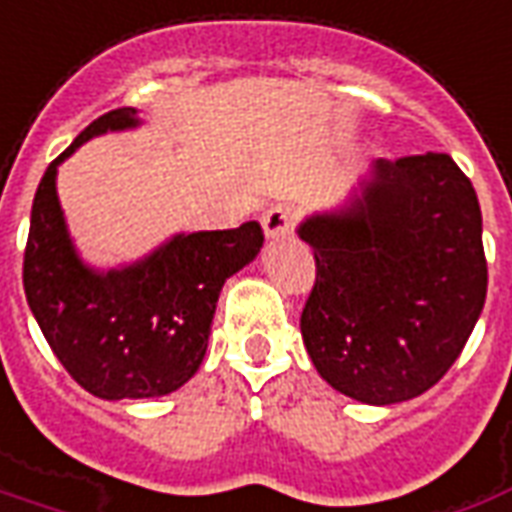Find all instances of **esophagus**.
Here are the masks:
<instances>
[{
    "mask_svg": "<svg viewBox=\"0 0 512 512\" xmlns=\"http://www.w3.org/2000/svg\"><path fill=\"white\" fill-rule=\"evenodd\" d=\"M261 229L267 240H286L294 231V212L289 207H272L261 218Z\"/></svg>",
    "mask_w": 512,
    "mask_h": 512,
    "instance_id": "1",
    "label": "esophagus"
}]
</instances>
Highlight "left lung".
<instances>
[{
    "label": "left lung",
    "instance_id": "8db88e82",
    "mask_svg": "<svg viewBox=\"0 0 512 512\" xmlns=\"http://www.w3.org/2000/svg\"><path fill=\"white\" fill-rule=\"evenodd\" d=\"M297 234L316 256L300 330L324 382L371 406L431 390L469 341L488 289L483 215L455 160H374Z\"/></svg>",
    "mask_w": 512,
    "mask_h": 512
}]
</instances>
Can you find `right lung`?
Instances as JSON below:
<instances>
[{
	"label": "right lung",
	"mask_w": 512,
	"mask_h": 512,
	"mask_svg": "<svg viewBox=\"0 0 512 512\" xmlns=\"http://www.w3.org/2000/svg\"><path fill=\"white\" fill-rule=\"evenodd\" d=\"M138 125L136 108L108 111L48 166L24 253L26 302L48 346L87 393L106 401L160 398L199 371L223 283L264 242L259 223L248 220L240 229L179 231L108 270L81 259L59 204V166L89 138Z\"/></svg>",
	"instance_id": "add662e5"
}]
</instances>
